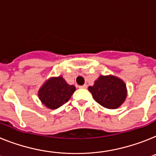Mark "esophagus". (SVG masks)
Wrapping results in <instances>:
<instances>
[{
    "mask_svg": "<svg viewBox=\"0 0 156 156\" xmlns=\"http://www.w3.org/2000/svg\"><path fill=\"white\" fill-rule=\"evenodd\" d=\"M87 87V84H84V85H82V86H79V88H83V89H86Z\"/></svg>",
    "mask_w": 156,
    "mask_h": 156,
    "instance_id": "1",
    "label": "esophagus"
}]
</instances>
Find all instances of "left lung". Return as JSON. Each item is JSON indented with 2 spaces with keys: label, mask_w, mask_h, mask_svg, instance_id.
<instances>
[{
  "label": "left lung",
  "mask_w": 156,
  "mask_h": 156,
  "mask_svg": "<svg viewBox=\"0 0 156 156\" xmlns=\"http://www.w3.org/2000/svg\"><path fill=\"white\" fill-rule=\"evenodd\" d=\"M88 91L98 103L107 109H117L126 98V86L121 79L114 76H100L90 86Z\"/></svg>",
  "instance_id": "1"
}]
</instances>
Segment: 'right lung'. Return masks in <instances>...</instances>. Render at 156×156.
<instances>
[{
	"mask_svg": "<svg viewBox=\"0 0 156 156\" xmlns=\"http://www.w3.org/2000/svg\"><path fill=\"white\" fill-rule=\"evenodd\" d=\"M76 91L73 85H69L62 76L50 78L42 85L38 97L46 107L54 110L67 102Z\"/></svg>",
	"mask_w": 156,
	"mask_h": 156,
	"instance_id": "1",
	"label": "right lung"
}]
</instances>
